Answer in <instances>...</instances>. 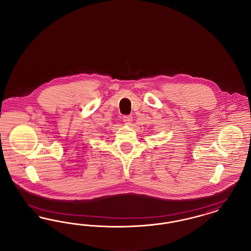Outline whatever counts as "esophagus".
Returning a JSON list of instances; mask_svg holds the SVG:
<instances>
[{
  "label": "esophagus",
  "instance_id": "obj_1",
  "mask_svg": "<svg viewBox=\"0 0 251 251\" xmlns=\"http://www.w3.org/2000/svg\"><path fill=\"white\" fill-rule=\"evenodd\" d=\"M131 120H132V117L131 116H125V117H123V121L127 125L131 124Z\"/></svg>",
  "mask_w": 251,
  "mask_h": 251
}]
</instances>
